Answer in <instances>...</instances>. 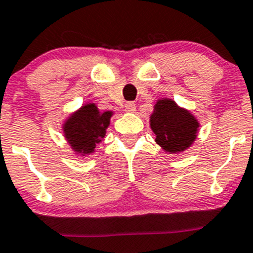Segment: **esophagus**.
Returning <instances> with one entry per match:
<instances>
[{"label":"esophagus","mask_w":253,"mask_h":253,"mask_svg":"<svg viewBox=\"0 0 253 253\" xmlns=\"http://www.w3.org/2000/svg\"><path fill=\"white\" fill-rule=\"evenodd\" d=\"M125 109L127 112H135L136 111V104L133 102H128L125 104Z\"/></svg>","instance_id":"1"}]
</instances>
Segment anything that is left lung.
<instances>
[{
    "label": "left lung",
    "instance_id": "8db88e82",
    "mask_svg": "<svg viewBox=\"0 0 253 253\" xmlns=\"http://www.w3.org/2000/svg\"><path fill=\"white\" fill-rule=\"evenodd\" d=\"M150 126L157 135L155 141L169 153L187 149L196 139L199 128L196 118L169 99L157 103L150 117Z\"/></svg>",
    "mask_w": 253,
    "mask_h": 253
}]
</instances>
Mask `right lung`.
Returning <instances> with one entry per match:
<instances>
[{
    "label": "right lung",
    "mask_w": 253,
    "mask_h": 253,
    "mask_svg": "<svg viewBox=\"0 0 253 253\" xmlns=\"http://www.w3.org/2000/svg\"><path fill=\"white\" fill-rule=\"evenodd\" d=\"M111 112L100 113L94 104H86L65 125V135L79 153H91L102 141L111 120Z\"/></svg>",
    "instance_id": "obj_1"
}]
</instances>
